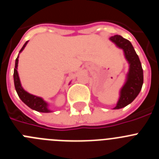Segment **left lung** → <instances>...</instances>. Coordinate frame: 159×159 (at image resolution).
Instances as JSON below:
<instances>
[{
	"instance_id": "1",
	"label": "left lung",
	"mask_w": 159,
	"mask_h": 159,
	"mask_svg": "<svg viewBox=\"0 0 159 159\" xmlns=\"http://www.w3.org/2000/svg\"><path fill=\"white\" fill-rule=\"evenodd\" d=\"M110 40L118 48L123 49L125 58L129 64L126 82L119 92L117 104L113 108L120 109L130 104L139 94L143 84V70L139 58L128 40L116 35L110 37Z\"/></svg>"
}]
</instances>
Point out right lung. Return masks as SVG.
<instances>
[{
	"instance_id": "obj_1",
	"label": "right lung",
	"mask_w": 159,
	"mask_h": 159,
	"mask_svg": "<svg viewBox=\"0 0 159 159\" xmlns=\"http://www.w3.org/2000/svg\"><path fill=\"white\" fill-rule=\"evenodd\" d=\"M29 41H26L25 43L23 45L22 48L20 49L19 53L21 52L25 48V46L27 45V43ZM18 58H19V55L17 56V58L16 59V62H15V68H14V73H13V80H14V85H15V89L16 91L18 96L20 97V99H21L25 104L28 107L35 110L36 111L43 112V113H49L52 112V111L48 108V102H45L42 99L41 97L36 96V95H32V94L26 92L21 86L20 84V77L18 75L17 71V67H18Z\"/></svg>"
}]
</instances>
